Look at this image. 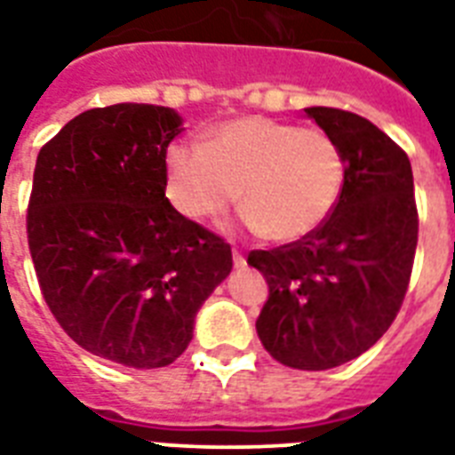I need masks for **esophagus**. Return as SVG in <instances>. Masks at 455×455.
I'll list each match as a JSON object with an SVG mask.
<instances>
[{"instance_id": "obj_1", "label": "esophagus", "mask_w": 455, "mask_h": 455, "mask_svg": "<svg viewBox=\"0 0 455 455\" xmlns=\"http://www.w3.org/2000/svg\"><path fill=\"white\" fill-rule=\"evenodd\" d=\"M234 267L235 269H243V267H245V257H243V252H238V250H234Z\"/></svg>"}]
</instances>
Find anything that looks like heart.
<instances>
[{
	"label": "heart",
	"instance_id": "obj_1",
	"mask_svg": "<svg viewBox=\"0 0 455 455\" xmlns=\"http://www.w3.org/2000/svg\"><path fill=\"white\" fill-rule=\"evenodd\" d=\"M345 188V157L321 127L264 116L234 117L205 146L174 141L164 151V193L191 221L217 220L241 193L245 224L271 241L314 234Z\"/></svg>",
	"mask_w": 455,
	"mask_h": 455
}]
</instances>
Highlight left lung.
Returning a JSON list of instances; mask_svg holds the SVG:
<instances>
[{"mask_svg":"<svg viewBox=\"0 0 455 455\" xmlns=\"http://www.w3.org/2000/svg\"><path fill=\"white\" fill-rule=\"evenodd\" d=\"M338 141L345 188L302 241L252 250L269 298L257 316L264 349L283 366L325 371L356 359L396 318L413 269L418 207L409 156L371 120L304 108Z\"/></svg>","mask_w":455,"mask_h":455,"instance_id":"left-lung-1","label":"left lung"}]
</instances>
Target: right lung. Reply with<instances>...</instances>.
Returning <instances> with one entry per match:
<instances>
[{"label": "right lung", "mask_w": 455, "mask_h": 455, "mask_svg": "<svg viewBox=\"0 0 455 455\" xmlns=\"http://www.w3.org/2000/svg\"><path fill=\"white\" fill-rule=\"evenodd\" d=\"M181 117L117 103L73 117L42 146L28 245L53 318L94 356L163 368L193 338L200 304L231 274V245L164 198Z\"/></svg>", "instance_id": "1"}]
</instances>
